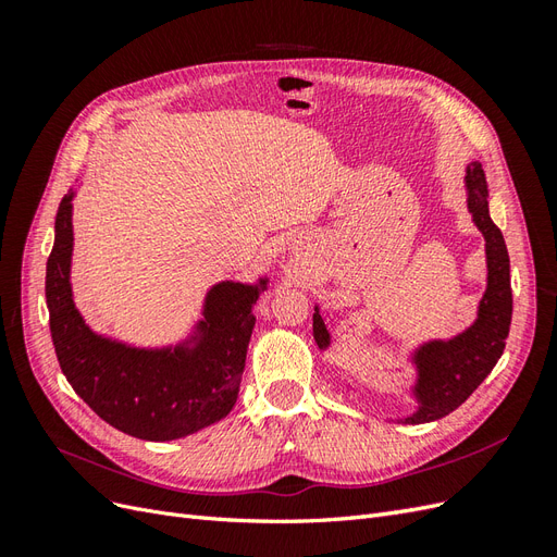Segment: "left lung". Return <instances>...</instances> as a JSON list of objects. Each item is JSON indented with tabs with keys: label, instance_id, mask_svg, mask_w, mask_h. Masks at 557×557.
Listing matches in <instances>:
<instances>
[{
	"label": "left lung",
	"instance_id": "8db88e82",
	"mask_svg": "<svg viewBox=\"0 0 557 557\" xmlns=\"http://www.w3.org/2000/svg\"><path fill=\"white\" fill-rule=\"evenodd\" d=\"M465 181L469 213L485 237L487 288L474 325L450 342H430L416 350L413 362L418 367V383L413 395L418 399V411L401 418L399 423H430V420H440L458 409L493 372L504 346H507L513 311L507 244L487 213V185L479 162L467 166ZM313 336L320 348L330 346V332L318 309L313 313Z\"/></svg>",
	"mask_w": 557,
	"mask_h": 557
}]
</instances>
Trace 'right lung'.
<instances>
[{"label":"right lung","instance_id":"right-lung-1","mask_svg":"<svg viewBox=\"0 0 557 557\" xmlns=\"http://www.w3.org/2000/svg\"><path fill=\"white\" fill-rule=\"evenodd\" d=\"M72 195L55 215V244L46 262L50 336L62 374L109 425L146 442H172L225 418L239 395L260 290L223 281L207 295L205 320L188 344L132 348L95 334L72 299Z\"/></svg>","mask_w":557,"mask_h":557}]
</instances>
